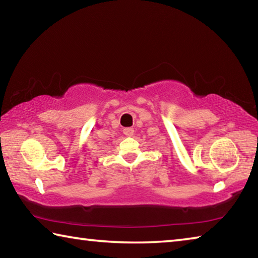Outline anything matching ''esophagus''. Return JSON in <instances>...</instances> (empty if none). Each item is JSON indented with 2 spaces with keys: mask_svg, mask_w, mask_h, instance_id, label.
Returning a JSON list of instances; mask_svg holds the SVG:
<instances>
[{
  "mask_svg": "<svg viewBox=\"0 0 258 258\" xmlns=\"http://www.w3.org/2000/svg\"><path fill=\"white\" fill-rule=\"evenodd\" d=\"M123 132L125 135H127V137H132L134 134V130L132 127H126L123 130Z\"/></svg>",
  "mask_w": 258,
  "mask_h": 258,
  "instance_id": "obj_1",
  "label": "esophagus"
}]
</instances>
